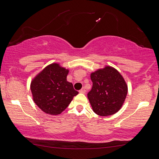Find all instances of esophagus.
<instances>
[{"label":"esophagus","instance_id":"esophagus-1","mask_svg":"<svg viewBox=\"0 0 159 159\" xmlns=\"http://www.w3.org/2000/svg\"><path fill=\"white\" fill-rule=\"evenodd\" d=\"M85 92H86V90H85L84 88H82L81 89H80V90H79L80 93H85Z\"/></svg>","mask_w":159,"mask_h":159}]
</instances>
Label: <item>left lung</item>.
I'll use <instances>...</instances> for the list:
<instances>
[{
  "mask_svg": "<svg viewBox=\"0 0 159 159\" xmlns=\"http://www.w3.org/2000/svg\"><path fill=\"white\" fill-rule=\"evenodd\" d=\"M93 87L87 93L93 110L97 115L107 116L121 109L127 94V86L116 69L106 66L91 74Z\"/></svg>",
  "mask_w": 159,
  "mask_h": 159,
  "instance_id": "left-lung-1",
  "label": "left lung"
}]
</instances>
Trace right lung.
Instances as JSON below:
<instances>
[{
	"label": "right lung",
	"instance_id": "right-lung-1",
	"mask_svg": "<svg viewBox=\"0 0 159 159\" xmlns=\"http://www.w3.org/2000/svg\"><path fill=\"white\" fill-rule=\"evenodd\" d=\"M68 72L58 64H52L43 69L32 81L30 88L34 102L46 113H61L78 94L72 84L66 81Z\"/></svg>",
	"mask_w": 159,
	"mask_h": 159
}]
</instances>
